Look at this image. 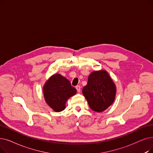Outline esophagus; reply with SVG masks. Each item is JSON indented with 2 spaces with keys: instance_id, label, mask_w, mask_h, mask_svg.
I'll use <instances>...</instances> for the list:
<instances>
[{
  "instance_id": "obj_1",
  "label": "esophagus",
  "mask_w": 153,
  "mask_h": 153,
  "mask_svg": "<svg viewBox=\"0 0 153 153\" xmlns=\"http://www.w3.org/2000/svg\"><path fill=\"white\" fill-rule=\"evenodd\" d=\"M76 89H77V92H81V86L80 85H76Z\"/></svg>"
}]
</instances>
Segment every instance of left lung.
Here are the masks:
<instances>
[{
	"label": "left lung",
	"instance_id": "left-lung-1",
	"mask_svg": "<svg viewBox=\"0 0 153 153\" xmlns=\"http://www.w3.org/2000/svg\"><path fill=\"white\" fill-rule=\"evenodd\" d=\"M116 92V85L105 70L91 72L87 85L82 89L90 108L98 112L105 111L114 102Z\"/></svg>",
	"mask_w": 153,
	"mask_h": 153
}]
</instances>
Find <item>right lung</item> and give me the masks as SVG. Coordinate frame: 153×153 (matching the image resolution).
Masks as SVG:
<instances>
[{"label": "right lung", "mask_w": 153, "mask_h": 153, "mask_svg": "<svg viewBox=\"0 0 153 153\" xmlns=\"http://www.w3.org/2000/svg\"><path fill=\"white\" fill-rule=\"evenodd\" d=\"M76 92V89L71 85L68 79L59 74L52 76L43 88L46 103L56 112L63 111L68 99Z\"/></svg>", "instance_id": "obj_1"}]
</instances>
